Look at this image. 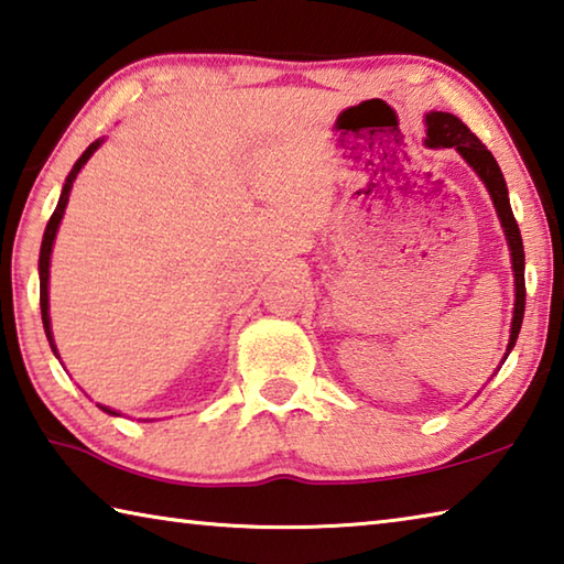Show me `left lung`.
I'll return each instance as SVG.
<instances>
[{"instance_id":"8db88e82","label":"left lung","mask_w":564,"mask_h":564,"mask_svg":"<svg viewBox=\"0 0 564 564\" xmlns=\"http://www.w3.org/2000/svg\"><path fill=\"white\" fill-rule=\"evenodd\" d=\"M425 123H427V139H425L427 147L457 149L467 164L477 171V176L482 178V184L490 191L495 212H498L505 236H508V246L512 251V271H514V316H512L510 346H508V350H512L522 326V316H524V248H522L518 221H514L512 208H510L508 184H505L502 171L498 166V161H495V156L488 151V147H485L460 119L445 111H431L425 117Z\"/></svg>"}]
</instances>
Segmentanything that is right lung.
<instances>
[{"mask_svg":"<svg viewBox=\"0 0 564 564\" xmlns=\"http://www.w3.org/2000/svg\"><path fill=\"white\" fill-rule=\"evenodd\" d=\"M99 144H101V141H94V144H91L87 151H84V154L79 156V161H76V164H74V169L69 171V176H66V181H64L59 204H56L54 214H52V218H50V224H46L44 238H42V253H40V305H42V323H44L46 338H50V346H52V350H54V356H56V348H54L52 328H50V256H52V243H54L56 228H59V224H62L66 202H69V191H72L74 178H76V174H79V171H82V166L87 164L94 151L99 149ZM99 408L104 410V413H109V415H119L117 410H111V408H104V405H99Z\"/></svg>","mask_w":564,"mask_h":564,"instance_id":"1","label":"right lung"}]
</instances>
